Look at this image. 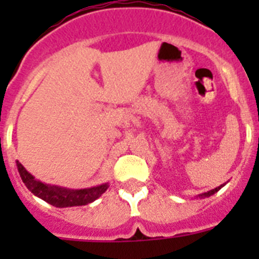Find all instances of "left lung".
Wrapping results in <instances>:
<instances>
[{"label":"left lung","instance_id":"left-lung-1","mask_svg":"<svg viewBox=\"0 0 259 259\" xmlns=\"http://www.w3.org/2000/svg\"><path fill=\"white\" fill-rule=\"evenodd\" d=\"M222 187H224V184H223V185H219V187H217V188H215V189H211V191L206 192V193H202V194H200V196H198V197H200V198H203V197H210V196H211V194L217 193V192H218L219 189L222 188Z\"/></svg>","mask_w":259,"mask_h":259}]
</instances>
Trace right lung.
<instances>
[{
  "label": "right lung",
  "instance_id": "add662e5",
  "mask_svg": "<svg viewBox=\"0 0 259 259\" xmlns=\"http://www.w3.org/2000/svg\"><path fill=\"white\" fill-rule=\"evenodd\" d=\"M18 171L22 178L23 183L32 193L38 198L44 200L56 207H71V206H83L97 200L102 193L106 192L109 184L97 185L92 188L85 189H68L57 187V185L45 184V183L36 180L28 171L22 166L19 161H17Z\"/></svg>",
  "mask_w": 259,
  "mask_h": 259
}]
</instances>
